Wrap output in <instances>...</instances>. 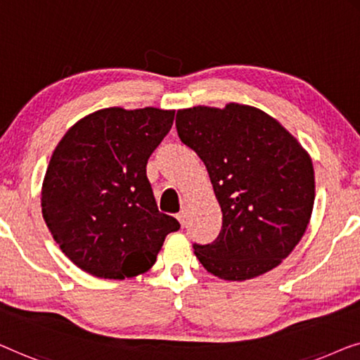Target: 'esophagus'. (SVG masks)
Wrapping results in <instances>:
<instances>
[{
    "label": "esophagus",
    "mask_w": 360,
    "mask_h": 360,
    "mask_svg": "<svg viewBox=\"0 0 360 360\" xmlns=\"http://www.w3.org/2000/svg\"><path fill=\"white\" fill-rule=\"evenodd\" d=\"M186 215H187L186 209H182V210L179 212V214L176 215V217H178V220H179V224H181V225H184V224H186Z\"/></svg>",
    "instance_id": "1"
}]
</instances>
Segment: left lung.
Instances as JSON below:
<instances>
[{
    "label": "left lung",
    "mask_w": 360,
    "mask_h": 360,
    "mask_svg": "<svg viewBox=\"0 0 360 360\" xmlns=\"http://www.w3.org/2000/svg\"><path fill=\"white\" fill-rule=\"evenodd\" d=\"M176 129L204 161L224 214L214 241L194 243L200 264L225 281L279 266L311 217L315 174L307 151L276 119L245 104L181 109Z\"/></svg>",
    "instance_id": "left-lung-1"
}]
</instances>
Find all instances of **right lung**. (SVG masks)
<instances>
[{"instance_id": "1", "label": "right lung", "mask_w": 360, "mask_h": 360, "mask_svg": "<svg viewBox=\"0 0 360 360\" xmlns=\"http://www.w3.org/2000/svg\"><path fill=\"white\" fill-rule=\"evenodd\" d=\"M174 110L101 109L70 129L50 158L42 215L79 269L125 279L155 264L174 217L161 214L146 163L168 135Z\"/></svg>"}]
</instances>
